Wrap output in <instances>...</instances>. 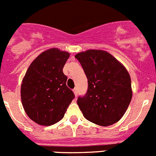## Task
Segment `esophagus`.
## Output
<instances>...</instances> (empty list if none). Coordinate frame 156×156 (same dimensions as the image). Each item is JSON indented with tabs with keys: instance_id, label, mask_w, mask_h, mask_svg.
Segmentation results:
<instances>
[{
	"instance_id": "34e87169",
	"label": "esophagus",
	"mask_w": 156,
	"mask_h": 156,
	"mask_svg": "<svg viewBox=\"0 0 156 156\" xmlns=\"http://www.w3.org/2000/svg\"><path fill=\"white\" fill-rule=\"evenodd\" d=\"M73 92H74V93H75V97H77V96H78V88H74V89H73Z\"/></svg>"
}]
</instances>
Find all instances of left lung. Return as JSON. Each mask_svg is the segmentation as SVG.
<instances>
[{"label": "left lung", "instance_id": "1", "mask_svg": "<svg viewBox=\"0 0 156 156\" xmlns=\"http://www.w3.org/2000/svg\"><path fill=\"white\" fill-rule=\"evenodd\" d=\"M88 78V90L77 100L83 116L100 126L116 123L131 98V80L124 66L108 52L88 50L75 55Z\"/></svg>", "mask_w": 156, "mask_h": 156}]
</instances>
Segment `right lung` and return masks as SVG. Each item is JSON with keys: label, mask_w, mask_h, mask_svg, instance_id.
Here are the masks:
<instances>
[{"label": "right lung", "mask_w": 156, "mask_h": 156, "mask_svg": "<svg viewBox=\"0 0 156 156\" xmlns=\"http://www.w3.org/2000/svg\"><path fill=\"white\" fill-rule=\"evenodd\" d=\"M69 53L52 48L32 62L21 85L22 106L29 118L43 126L53 125L64 117L75 94L67 86L63 68Z\"/></svg>", "instance_id": "right-lung-1"}]
</instances>
